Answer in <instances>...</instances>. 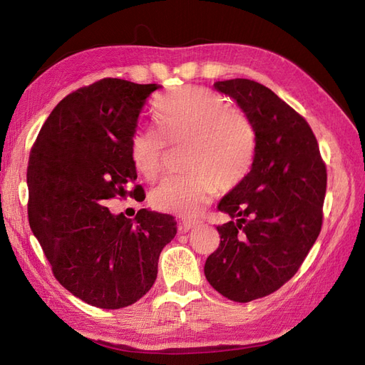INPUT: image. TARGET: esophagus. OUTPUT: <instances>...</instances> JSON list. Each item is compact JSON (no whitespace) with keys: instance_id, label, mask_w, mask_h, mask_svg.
<instances>
[{"instance_id":"obj_1","label":"esophagus","mask_w":365,"mask_h":365,"mask_svg":"<svg viewBox=\"0 0 365 365\" xmlns=\"http://www.w3.org/2000/svg\"><path fill=\"white\" fill-rule=\"evenodd\" d=\"M196 227H197L196 220H182V222H181V230L182 231H190V230H193Z\"/></svg>"}]
</instances>
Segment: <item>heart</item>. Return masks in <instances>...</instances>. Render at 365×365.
I'll list each match as a JSON object with an SVG mask.
<instances>
[{
    "instance_id": "b5f03b06",
    "label": "heart",
    "mask_w": 365,
    "mask_h": 365,
    "mask_svg": "<svg viewBox=\"0 0 365 365\" xmlns=\"http://www.w3.org/2000/svg\"><path fill=\"white\" fill-rule=\"evenodd\" d=\"M158 128H140L130 143L135 169L157 181L169 145L182 146L190 172L164 180L150 195L161 213L195 217L219 190L230 192L244 182L257 150V132L251 118L230 108L225 97L197 86L163 96L155 106Z\"/></svg>"
}]
</instances>
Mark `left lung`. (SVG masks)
<instances>
[{"mask_svg": "<svg viewBox=\"0 0 365 365\" xmlns=\"http://www.w3.org/2000/svg\"><path fill=\"white\" fill-rule=\"evenodd\" d=\"M256 126L257 150L247 178L217 208L231 220L216 227L219 248L204 272L237 303L267 297L300 269L323 225L326 164L304 117L250 79L216 82Z\"/></svg>", "mask_w": 365, "mask_h": 365, "instance_id": "obj_1", "label": "left lung"}]
</instances>
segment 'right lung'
Listing matches in <instances>:
<instances>
[{
	"label": "right lung",
	"instance_id": "right-lung-1",
	"mask_svg": "<svg viewBox=\"0 0 365 365\" xmlns=\"http://www.w3.org/2000/svg\"><path fill=\"white\" fill-rule=\"evenodd\" d=\"M161 85L102 79L68 94L33 143L29 222L53 275L101 309L134 304L155 283L161 250L176 235L170 215L141 208L135 222L105 202L143 193L130 143L146 98Z\"/></svg>",
	"mask_w": 365,
	"mask_h": 365
}]
</instances>
